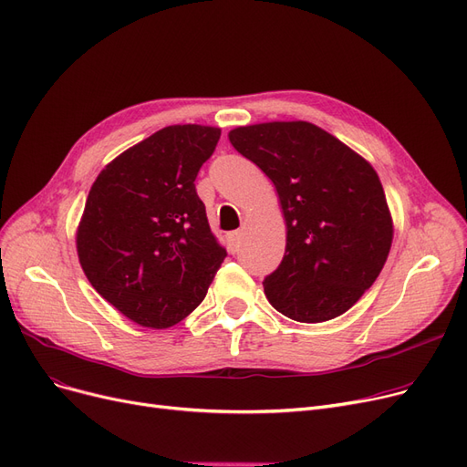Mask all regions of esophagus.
Instances as JSON below:
<instances>
[{"label": "esophagus", "mask_w": 467, "mask_h": 467, "mask_svg": "<svg viewBox=\"0 0 467 467\" xmlns=\"http://www.w3.org/2000/svg\"><path fill=\"white\" fill-rule=\"evenodd\" d=\"M240 240H242V233L240 231H233L227 234V246L231 254H236L240 248Z\"/></svg>", "instance_id": "34e87169"}]
</instances>
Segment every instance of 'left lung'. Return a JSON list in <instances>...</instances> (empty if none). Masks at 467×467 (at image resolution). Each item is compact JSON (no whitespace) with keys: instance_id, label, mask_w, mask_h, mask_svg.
<instances>
[{"instance_id":"8db88e82","label":"left lung","mask_w":467,"mask_h":467,"mask_svg":"<svg viewBox=\"0 0 467 467\" xmlns=\"http://www.w3.org/2000/svg\"><path fill=\"white\" fill-rule=\"evenodd\" d=\"M231 145L265 173L286 221V254L263 288L297 322H324L351 309L381 273L393 221L367 160L309 121L236 128Z\"/></svg>"}]
</instances>
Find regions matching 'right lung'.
<instances>
[{"label":"right lung","mask_w":467,"mask_h":467,"mask_svg":"<svg viewBox=\"0 0 467 467\" xmlns=\"http://www.w3.org/2000/svg\"><path fill=\"white\" fill-rule=\"evenodd\" d=\"M219 128L168 126L99 173L76 233L91 286L147 328H170L206 297L227 257L194 179Z\"/></svg>","instance_id":"add662e5"}]
</instances>
